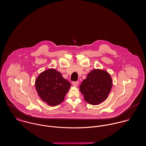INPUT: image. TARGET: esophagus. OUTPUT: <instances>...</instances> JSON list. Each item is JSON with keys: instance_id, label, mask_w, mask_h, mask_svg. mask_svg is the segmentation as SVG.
Listing matches in <instances>:
<instances>
[{"instance_id": "1", "label": "esophagus", "mask_w": 146, "mask_h": 146, "mask_svg": "<svg viewBox=\"0 0 146 146\" xmlns=\"http://www.w3.org/2000/svg\"><path fill=\"white\" fill-rule=\"evenodd\" d=\"M79 81H77V82H72V84H73V85H74V86H78V85H79Z\"/></svg>"}]
</instances>
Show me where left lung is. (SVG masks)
Here are the masks:
<instances>
[{"instance_id": "1", "label": "left lung", "mask_w": 146, "mask_h": 146, "mask_svg": "<svg viewBox=\"0 0 146 146\" xmlns=\"http://www.w3.org/2000/svg\"><path fill=\"white\" fill-rule=\"evenodd\" d=\"M112 86L110 74L102 69L91 71L80 85V91L84 100L89 104L98 105L108 97Z\"/></svg>"}]
</instances>
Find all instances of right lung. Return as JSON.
I'll list each match as a JSON object with an SVG mask.
<instances>
[{"label":"right lung","instance_id":"1","mask_svg":"<svg viewBox=\"0 0 146 146\" xmlns=\"http://www.w3.org/2000/svg\"><path fill=\"white\" fill-rule=\"evenodd\" d=\"M35 85L42 101L51 106L62 103L71 86L60 72L54 68L41 72L36 79Z\"/></svg>","mask_w":146,"mask_h":146}]
</instances>
